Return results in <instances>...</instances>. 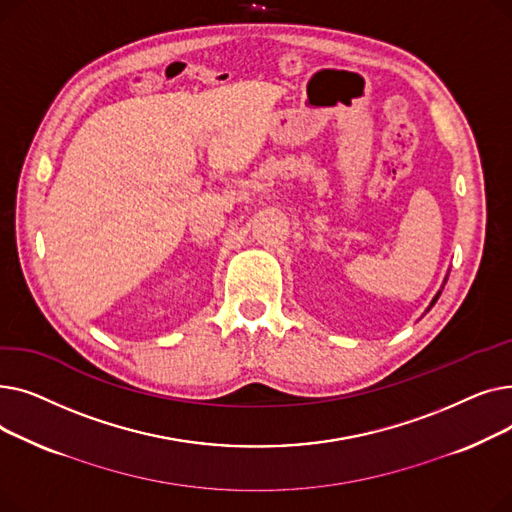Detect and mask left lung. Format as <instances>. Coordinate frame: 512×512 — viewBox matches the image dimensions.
<instances>
[{
  "label": "left lung",
  "mask_w": 512,
  "mask_h": 512,
  "mask_svg": "<svg viewBox=\"0 0 512 512\" xmlns=\"http://www.w3.org/2000/svg\"><path fill=\"white\" fill-rule=\"evenodd\" d=\"M438 297H440V292H438V294H436V297H434V301H432V305H434V303H436V301H438ZM432 305H429V307H432Z\"/></svg>",
  "instance_id": "left-lung-1"
}]
</instances>
